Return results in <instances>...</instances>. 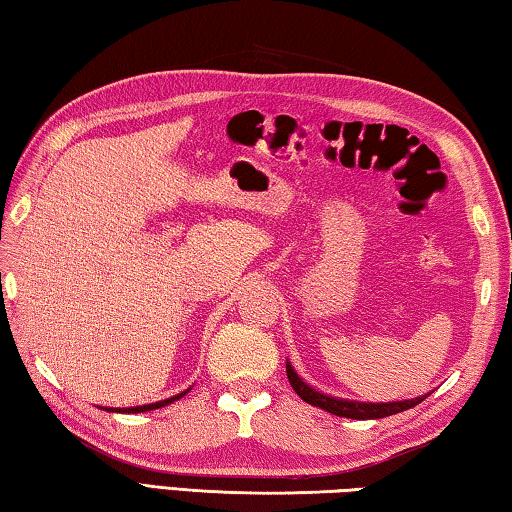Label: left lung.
<instances>
[{
  "mask_svg": "<svg viewBox=\"0 0 512 512\" xmlns=\"http://www.w3.org/2000/svg\"><path fill=\"white\" fill-rule=\"evenodd\" d=\"M285 371H288V380L292 384V389L299 393L301 400H306L308 405L319 407L328 411L333 416H342V418H353V420H373V418H387L393 414H400V411H407L411 407H416L418 402H423L429 393L411 400H396V402H360V400H346V398H335L328 396V393H321L315 387L301 378V375L294 371V366L290 362H285Z\"/></svg>",
  "mask_w": 512,
  "mask_h": 512,
  "instance_id": "left-lung-1",
  "label": "left lung"
}]
</instances>
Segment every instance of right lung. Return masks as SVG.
Wrapping results in <instances>:
<instances>
[{"label": "right lung", "mask_w": 512, "mask_h": 512, "mask_svg": "<svg viewBox=\"0 0 512 512\" xmlns=\"http://www.w3.org/2000/svg\"><path fill=\"white\" fill-rule=\"evenodd\" d=\"M186 393H188V389H186V391H182V393H177V396H173V398H166V400L152 402V405H139V407H116V409L105 407V411H119V414H141V411H152V409H161V407H166V405H170V402H175V400H179L182 396H186Z\"/></svg>", "instance_id": "add662e5"}]
</instances>
